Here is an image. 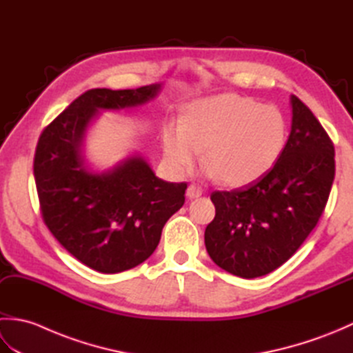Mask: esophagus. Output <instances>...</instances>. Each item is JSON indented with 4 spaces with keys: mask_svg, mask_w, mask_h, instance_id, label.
Here are the masks:
<instances>
[{
    "mask_svg": "<svg viewBox=\"0 0 353 353\" xmlns=\"http://www.w3.org/2000/svg\"><path fill=\"white\" fill-rule=\"evenodd\" d=\"M201 194H203V190H201L200 186H197V185H190L188 190H186V197L191 199V200L200 197Z\"/></svg>",
    "mask_w": 353,
    "mask_h": 353,
    "instance_id": "1",
    "label": "esophagus"
}]
</instances>
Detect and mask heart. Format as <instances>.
Here are the masks:
<instances>
[{
  "instance_id": "b5f03b06",
  "label": "heart",
  "mask_w": 353,
  "mask_h": 353,
  "mask_svg": "<svg viewBox=\"0 0 353 353\" xmlns=\"http://www.w3.org/2000/svg\"><path fill=\"white\" fill-rule=\"evenodd\" d=\"M288 127L282 112L250 97L221 94L191 104L182 123L163 129V153L174 171L190 172L201 159L209 174L229 186L258 181L287 145Z\"/></svg>"
}]
</instances>
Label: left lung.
<instances>
[{"label":"left lung","mask_w":353,"mask_h":353,"mask_svg":"<svg viewBox=\"0 0 353 353\" xmlns=\"http://www.w3.org/2000/svg\"><path fill=\"white\" fill-rule=\"evenodd\" d=\"M291 132L274 167L244 188L214 191L205 230L209 256L244 279L272 273L317 226L335 176L334 144L308 106L291 95Z\"/></svg>","instance_id":"8db88e82"}]
</instances>
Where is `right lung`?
Masks as SVG:
<instances>
[{
  "label": "right lung",
  "instance_id": "1",
  "mask_svg": "<svg viewBox=\"0 0 353 353\" xmlns=\"http://www.w3.org/2000/svg\"><path fill=\"white\" fill-rule=\"evenodd\" d=\"M159 91L161 85L91 89L37 141L33 171L43 221L74 258L95 272L119 273L150 258L165 223L185 203L186 183L156 177L139 154L103 172L85 161V133L97 112L137 108Z\"/></svg>",
  "mask_w": 353,
  "mask_h": 353
}]
</instances>
